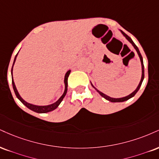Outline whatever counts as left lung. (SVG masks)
I'll return each mask as SVG.
<instances>
[{
	"label": "left lung",
	"mask_w": 159,
	"mask_h": 159,
	"mask_svg": "<svg viewBox=\"0 0 159 159\" xmlns=\"http://www.w3.org/2000/svg\"><path fill=\"white\" fill-rule=\"evenodd\" d=\"M121 32L122 34H123V35L124 36V37H125V38H127V39L128 40V41H129V42H130V43H132V45L133 46V47H134L135 50H136L137 53H138V55H139V58H140L141 64V71H142V73H141V81H140V82H139V84L138 85V87H137L136 89H135V90L133 91V93H131V94H129V95H127V96L123 97V98H111V97H110V96H108V95H107L104 94V93H101V91H99L98 89H97L96 88H95V87H94V86L93 85V84L91 83V85L93 86V87H94L95 89H96V91L98 92V93H99V94H100V95H101V96L103 97V98H104L105 99H107V100H108V101H111V102H123V101H127L128 99H129V98H133V97L134 96V95H135V94H136V93H137L138 91H139V89H140V87H141V84H142V82H143V80H144V63H143V58H142V56H141V53H140V51H139V48H138V47H137V46L135 45V43H134V42L133 41V40H132L131 38H129V36H128V35H127V34H126V33H124V32L123 31H121Z\"/></svg>",
	"instance_id": "8db88e82"
}]
</instances>
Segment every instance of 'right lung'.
<instances>
[{"mask_svg": "<svg viewBox=\"0 0 159 159\" xmlns=\"http://www.w3.org/2000/svg\"><path fill=\"white\" fill-rule=\"evenodd\" d=\"M18 54L15 55V57L14 62H13L12 67V72H11V73H12V82L13 89H14L15 93V95H16L17 98H18L20 101H21L22 104H24L25 106L26 107L30 109V110L34 111V112H38V113H46V112H51V111L55 110V109H56L59 106V104H61V102L62 101V100L64 99V98L65 97V95H66V92H67V86H68L67 80H68V77H69V75H70L71 70H68V71L66 72V73L65 74V76H64V85H65L64 92V93H63V95L60 97V98H59L58 100L56 101V102L53 103V104H49V105H46V106H38V105L30 104V103L25 101L24 99H23L21 97H20V95H19L18 92V90H17V88H16V87H15L14 80H13L12 69H13V66H14V64H15V61H16V58H17V55H18Z\"/></svg>", "mask_w": 159, "mask_h": 159, "instance_id": "add662e5", "label": "right lung"}]
</instances>
